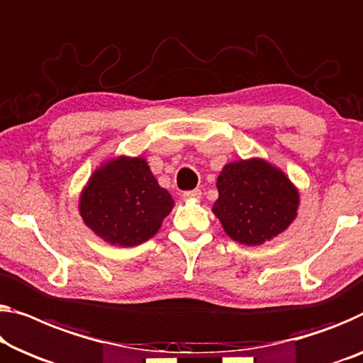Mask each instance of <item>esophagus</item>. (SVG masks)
Returning <instances> with one entry per match:
<instances>
[{
    "mask_svg": "<svg viewBox=\"0 0 363 363\" xmlns=\"http://www.w3.org/2000/svg\"><path fill=\"white\" fill-rule=\"evenodd\" d=\"M184 197H186V199L199 200L200 197H202V192H200L199 189H194V191H187V192H184Z\"/></svg>",
    "mask_w": 363,
    "mask_h": 363,
    "instance_id": "obj_1",
    "label": "esophagus"
}]
</instances>
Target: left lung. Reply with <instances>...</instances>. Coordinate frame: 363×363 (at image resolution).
Segmentation results:
<instances>
[{
    "mask_svg": "<svg viewBox=\"0 0 363 363\" xmlns=\"http://www.w3.org/2000/svg\"><path fill=\"white\" fill-rule=\"evenodd\" d=\"M213 213L231 240L257 246L295 220L298 192L282 171L262 160H241L220 172Z\"/></svg>",
    "mask_w": 363,
    "mask_h": 363,
    "instance_id": "8db88e82",
    "label": "left lung"
}]
</instances>
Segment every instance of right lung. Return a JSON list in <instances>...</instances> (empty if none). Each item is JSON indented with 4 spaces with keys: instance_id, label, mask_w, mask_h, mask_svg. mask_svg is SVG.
Here are the masks:
<instances>
[{
    "instance_id": "right-lung-1",
    "label": "right lung",
    "mask_w": 363,
    "mask_h": 363,
    "mask_svg": "<svg viewBox=\"0 0 363 363\" xmlns=\"http://www.w3.org/2000/svg\"><path fill=\"white\" fill-rule=\"evenodd\" d=\"M174 207L142 158L112 160L91 176L79 199L84 223L102 240L122 247L156 235Z\"/></svg>"
}]
</instances>
